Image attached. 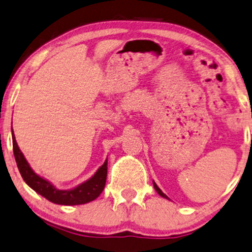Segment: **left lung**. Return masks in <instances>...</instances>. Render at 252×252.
Instances as JSON below:
<instances>
[{"instance_id":"1","label":"left lung","mask_w":252,"mask_h":252,"mask_svg":"<svg viewBox=\"0 0 252 252\" xmlns=\"http://www.w3.org/2000/svg\"><path fill=\"white\" fill-rule=\"evenodd\" d=\"M153 185H154V188H155V190L158 191V194H159L160 196H162V197H164V198H168V196H167L166 194H163L162 190H161V189H160L159 187H158V186H157V183H155L154 181H153Z\"/></svg>"}]
</instances>
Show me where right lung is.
Returning a JSON list of instances; mask_svg holds the SVG:
<instances>
[{"label": "right lung", "mask_w": 252, "mask_h": 252, "mask_svg": "<svg viewBox=\"0 0 252 252\" xmlns=\"http://www.w3.org/2000/svg\"><path fill=\"white\" fill-rule=\"evenodd\" d=\"M11 133L15 160H16L22 178L30 188H32L37 194L42 195L46 200L52 202V203L62 204V206H77V204H85L95 200L104 190L107 176V160H105L104 164L95 172L91 179L80 183L76 188L69 189V190H62V189L56 188L48 180L40 178L33 172L26 158H24L23 153L21 152L20 147H18L16 140H15L12 127Z\"/></svg>", "instance_id": "right-lung-1"}]
</instances>
